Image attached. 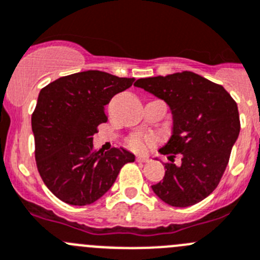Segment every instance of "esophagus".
I'll return each instance as SVG.
<instances>
[{"mask_svg":"<svg viewBox=\"0 0 260 260\" xmlns=\"http://www.w3.org/2000/svg\"><path fill=\"white\" fill-rule=\"evenodd\" d=\"M137 160L138 162H148V160H149V158L145 157V155H138Z\"/></svg>","mask_w":260,"mask_h":260,"instance_id":"esophagus-1","label":"esophagus"}]
</instances>
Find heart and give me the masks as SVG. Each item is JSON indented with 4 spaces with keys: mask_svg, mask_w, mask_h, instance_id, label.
Listing matches in <instances>:
<instances>
[{
    "mask_svg": "<svg viewBox=\"0 0 260 260\" xmlns=\"http://www.w3.org/2000/svg\"><path fill=\"white\" fill-rule=\"evenodd\" d=\"M155 142H157V137L154 134H152V133H140V134L133 135L128 139V145L134 150L143 152V150L152 147Z\"/></svg>",
    "mask_w": 260,
    "mask_h": 260,
    "instance_id": "obj_1",
    "label": "heart"
}]
</instances>
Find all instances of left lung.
<instances>
[{
	"mask_svg": "<svg viewBox=\"0 0 260 260\" xmlns=\"http://www.w3.org/2000/svg\"><path fill=\"white\" fill-rule=\"evenodd\" d=\"M134 85L165 101L172 113V134L159 149L171 162L153 191L169 206H194L216 189L226 170L240 133L236 102L223 86L191 71L142 78Z\"/></svg>",
	"mask_w": 260,
	"mask_h": 260,
	"instance_id": "obj_1",
	"label": "left lung"
}]
</instances>
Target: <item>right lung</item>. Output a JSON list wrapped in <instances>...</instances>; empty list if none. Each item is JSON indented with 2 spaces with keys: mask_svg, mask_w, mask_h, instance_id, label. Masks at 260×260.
Wrapping results in <instances>:
<instances>
[{
  "mask_svg": "<svg viewBox=\"0 0 260 260\" xmlns=\"http://www.w3.org/2000/svg\"><path fill=\"white\" fill-rule=\"evenodd\" d=\"M134 78L98 70L71 74L52 81L38 95L31 116L36 160L46 186L71 206H88L106 194L121 167L134 162L125 148L93 149L97 126L107 121L106 106Z\"/></svg>",
  "mask_w": 260,
  "mask_h": 260,
  "instance_id": "1",
  "label": "right lung"
}]
</instances>
